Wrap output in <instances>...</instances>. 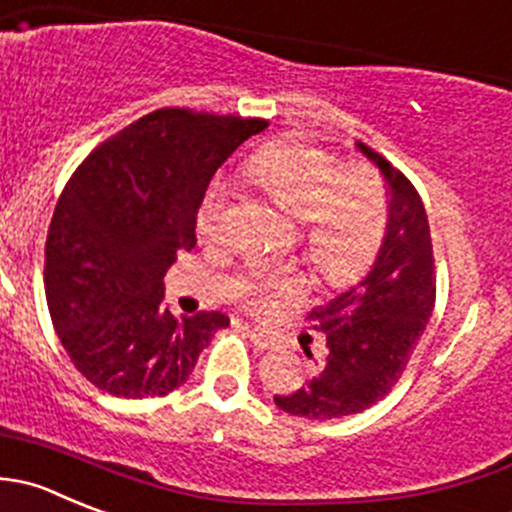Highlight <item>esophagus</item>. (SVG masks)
<instances>
[{
	"label": "esophagus",
	"mask_w": 512,
	"mask_h": 512,
	"mask_svg": "<svg viewBox=\"0 0 512 512\" xmlns=\"http://www.w3.org/2000/svg\"><path fill=\"white\" fill-rule=\"evenodd\" d=\"M237 327H240V330L245 332V335L250 337V340L260 347V350H272V347L277 345L275 337H272L267 330H262V327H255V325H250V322H242V320L237 322Z\"/></svg>",
	"instance_id": "esophagus-1"
}]
</instances>
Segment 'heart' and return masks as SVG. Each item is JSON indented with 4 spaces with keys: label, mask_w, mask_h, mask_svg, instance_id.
Wrapping results in <instances>:
<instances>
[{
    "label": "heart",
    "mask_w": 512,
    "mask_h": 512,
    "mask_svg": "<svg viewBox=\"0 0 512 512\" xmlns=\"http://www.w3.org/2000/svg\"><path fill=\"white\" fill-rule=\"evenodd\" d=\"M242 177L270 195L287 215L302 220L312 262L335 282L360 277L375 260L388 230V200L375 175L342 170L340 162L310 145H270L250 155ZM227 190L207 187L197 210V235L215 240L225 230ZM305 280L292 267L257 272L250 280L255 302L295 297Z\"/></svg>",
    "instance_id": "heart-1"
}]
</instances>
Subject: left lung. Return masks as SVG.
I'll list each match as a JSON object with an SVG mask.
<instances>
[{"label": "left lung", "instance_id": "1", "mask_svg": "<svg viewBox=\"0 0 512 512\" xmlns=\"http://www.w3.org/2000/svg\"><path fill=\"white\" fill-rule=\"evenodd\" d=\"M390 195L388 230L367 275L307 315L325 357L295 393L275 395L285 413L335 420L362 413L393 390L435 307V262L423 200L408 177L362 142ZM312 357L310 350H305Z\"/></svg>", "mask_w": 512, "mask_h": 512}]
</instances>
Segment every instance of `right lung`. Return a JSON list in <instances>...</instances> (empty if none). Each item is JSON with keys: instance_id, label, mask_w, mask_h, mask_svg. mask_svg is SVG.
<instances>
[{"instance_id": "add662e5", "label": "right lung", "mask_w": 512, "mask_h": 512, "mask_svg": "<svg viewBox=\"0 0 512 512\" xmlns=\"http://www.w3.org/2000/svg\"><path fill=\"white\" fill-rule=\"evenodd\" d=\"M265 119L170 107L102 142L64 187L44 247V292L69 360L114 398H162L192 375L222 312L175 315L165 272L195 247L222 162Z\"/></svg>"}]
</instances>
